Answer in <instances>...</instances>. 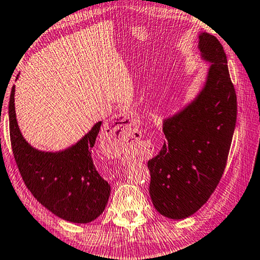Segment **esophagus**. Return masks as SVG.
<instances>
[{
  "mask_svg": "<svg viewBox=\"0 0 260 260\" xmlns=\"http://www.w3.org/2000/svg\"><path fill=\"white\" fill-rule=\"evenodd\" d=\"M108 129L110 134L118 135L119 138H122V136L125 138V136L129 135L134 131V126L129 114L120 112L109 120Z\"/></svg>",
  "mask_w": 260,
  "mask_h": 260,
  "instance_id": "esophagus-1",
  "label": "esophagus"
}]
</instances>
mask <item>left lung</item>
Returning <instances> with one entry per match:
<instances>
[{"label": "left lung", "mask_w": 260, "mask_h": 260, "mask_svg": "<svg viewBox=\"0 0 260 260\" xmlns=\"http://www.w3.org/2000/svg\"><path fill=\"white\" fill-rule=\"evenodd\" d=\"M197 47L201 59L210 64L205 81L193 99L162 119L166 141L148 161L152 204L174 220L190 217L212 195L236 124V94L221 43L201 32Z\"/></svg>", "instance_id": "obj_1"}]
</instances>
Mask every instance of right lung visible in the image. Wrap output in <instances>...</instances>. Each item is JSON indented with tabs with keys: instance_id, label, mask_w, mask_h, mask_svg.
Masks as SVG:
<instances>
[{
	"instance_id": "add662e5",
	"label": "right lung",
	"mask_w": 260,
	"mask_h": 260,
	"mask_svg": "<svg viewBox=\"0 0 260 260\" xmlns=\"http://www.w3.org/2000/svg\"><path fill=\"white\" fill-rule=\"evenodd\" d=\"M18 79V77H17ZM16 87L9 101V125L14 156L26 187L57 217L88 223L103 213L111 187L99 174L91 157L102 121L63 150H39L25 140L16 117Z\"/></svg>"
}]
</instances>
